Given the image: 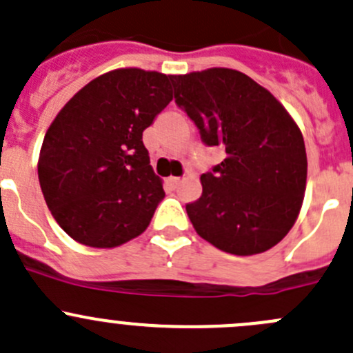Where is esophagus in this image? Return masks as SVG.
Here are the masks:
<instances>
[{
  "label": "esophagus",
  "instance_id": "esophagus-1",
  "mask_svg": "<svg viewBox=\"0 0 353 353\" xmlns=\"http://www.w3.org/2000/svg\"><path fill=\"white\" fill-rule=\"evenodd\" d=\"M179 183H181L179 177H169V179H167V184H169L170 188H176Z\"/></svg>",
  "mask_w": 353,
  "mask_h": 353
}]
</instances>
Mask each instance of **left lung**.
Masks as SVG:
<instances>
[{"instance_id": "left-lung-1", "label": "left lung", "mask_w": 353, "mask_h": 353, "mask_svg": "<svg viewBox=\"0 0 353 353\" xmlns=\"http://www.w3.org/2000/svg\"><path fill=\"white\" fill-rule=\"evenodd\" d=\"M170 81L203 143L225 150V159L199 177L201 196L186 205L194 230L230 254L268 251L287 236L304 201L301 130L265 87L237 70L208 68L172 74Z\"/></svg>"}]
</instances>
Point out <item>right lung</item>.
Wrapping results in <instances>:
<instances>
[{
	"instance_id": "1",
	"label": "right lung",
	"mask_w": 353,
	"mask_h": 353,
	"mask_svg": "<svg viewBox=\"0 0 353 353\" xmlns=\"http://www.w3.org/2000/svg\"><path fill=\"white\" fill-rule=\"evenodd\" d=\"M170 77L119 68L78 90L46 131L39 183L63 230L90 248H117L150 223L165 196L143 131L172 101Z\"/></svg>"
}]
</instances>
